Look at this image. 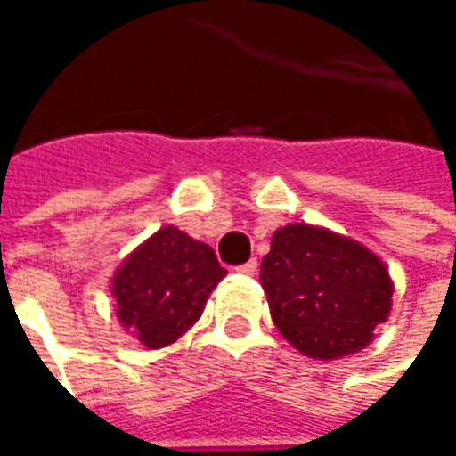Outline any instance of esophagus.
I'll list each match as a JSON object with an SVG mask.
<instances>
[{
	"label": "esophagus",
	"mask_w": 456,
	"mask_h": 456,
	"mask_svg": "<svg viewBox=\"0 0 456 456\" xmlns=\"http://www.w3.org/2000/svg\"><path fill=\"white\" fill-rule=\"evenodd\" d=\"M256 269H259V264H256V259H249V261H244L241 266H237V272L241 273H256Z\"/></svg>",
	"instance_id": "esophagus-1"
}]
</instances>
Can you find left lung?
<instances>
[{
	"label": "left lung",
	"instance_id": "obj_1",
	"mask_svg": "<svg viewBox=\"0 0 456 456\" xmlns=\"http://www.w3.org/2000/svg\"><path fill=\"white\" fill-rule=\"evenodd\" d=\"M259 279L283 338L318 361L358 353L390 314L393 283L383 261L326 229H279Z\"/></svg>",
	"mask_w": 456,
	"mask_h": 456
}]
</instances>
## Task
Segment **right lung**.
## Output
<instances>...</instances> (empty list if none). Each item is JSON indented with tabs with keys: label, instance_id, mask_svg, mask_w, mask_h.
Returning <instances> with one entry per match:
<instances>
[{
	"label": "right lung",
	"instance_id": "obj_1",
	"mask_svg": "<svg viewBox=\"0 0 456 456\" xmlns=\"http://www.w3.org/2000/svg\"><path fill=\"white\" fill-rule=\"evenodd\" d=\"M224 273L207 244L175 227L158 229L113 279L118 318L148 348L170 346L195 326Z\"/></svg>",
	"mask_w": 456,
	"mask_h": 456
}]
</instances>
